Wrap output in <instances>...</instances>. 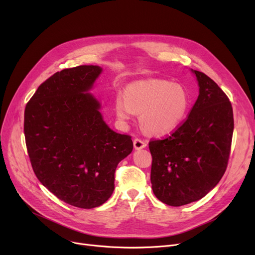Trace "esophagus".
I'll list each match as a JSON object with an SVG mask.
<instances>
[{
    "label": "esophagus",
    "mask_w": 255,
    "mask_h": 255,
    "mask_svg": "<svg viewBox=\"0 0 255 255\" xmlns=\"http://www.w3.org/2000/svg\"><path fill=\"white\" fill-rule=\"evenodd\" d=\"M133 145H134L135 150H141V149L145 148L146 143L143 140L139 139V138H135L134 140H133Z\"/></svg>",
    "instance_id": "1"
}]
</instances>
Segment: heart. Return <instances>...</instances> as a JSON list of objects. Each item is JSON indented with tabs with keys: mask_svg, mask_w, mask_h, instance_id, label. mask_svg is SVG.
Wrapping results in <instances>:
<instances>
[{
	"mask_svg": "<svg viewBox=\"0 0 255 255\" xmlns=\"http://www.w3.org/2000/svg\"><path fill=\"white\" fill-rule=\"evenodd\" d=\"M114 102L117 119L126 124L139 114L141 129L152 136H164L177 130L191 107L187 90L163 79H143L129 84Z\"/></svg>",
	"mask_w": 255,
	"mask_h": 255,
	"instance_id": "obj_1",
	"label": "heart"
}]
</instances>
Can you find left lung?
<instances>
[{
    "label": "left lung",
    "instance_id": "obj_1",
    "mask_svg": "<svg viewBox=\"0 0 255 255\" xmlns=\"http://www.w3.org/2000/svg\"><path fill=\"white\" fill-rule=\"evenodd\" d=\"M199 92L185 122L164 139L149 143L155 196L180 207L203 198L224 175L234 132L232 104L218 85L191 69Z\"/></svg>",
    "mask_w": 255,
    "mask_h": 255
}]
</instances>
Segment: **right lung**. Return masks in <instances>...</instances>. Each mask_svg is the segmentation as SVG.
<instances>
[{"instance_id": "1", "label": "right lung", "mask_w": 255, "mask_h": 255, "mask_svg": "<svg viewBox=\"0 0 255 255\" xmlns=\"http://www.w3.org/2000/svg\"><path fill=\"white\" fill-rule=\"evenodd\" d=\"M102 68L64 69L40 85L24 110V136L38 180L64 203L93 209L115 189V171L133 149L131 137L105 123L90 93Z\"/></svg>"}]
</instances>
